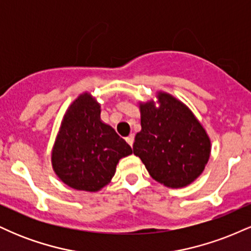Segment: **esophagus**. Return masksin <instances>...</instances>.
Instances as JSON below:
<instances>
[{
	"label": "esophagus",
	"mask_w": 251,
	"mask_h": 251,
	"mask_svg": "<svg viewBox=\"0 0 251 251\" xmlns=\"http://www.w3.org/2000/svg\"><path fill=\"white\" fill-rule=\"evenodd\" d=\"M126 142L128 143V145L131 146H133V142H134V134H129L127 138H126Z\"/></svg>",
	"instance_id": "obj_1"
}]
</instances>
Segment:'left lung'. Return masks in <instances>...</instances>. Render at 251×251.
Masks as SVG:
<instances>
[{
  "label": "left lung",
  "instance_id": "8db88e82",
  "mask_svg": "<svg viewBox=\"0 0 251 251\" xmlns=\"http://www.w3.org/2000/svg\"><path fill=\"white\" fill-rule=\"evenodd\" d=\"M140 102L142 131L135 134L133 153L142 159L150 176L168 188L188 186L208 163L211 142L190 108L165 92Z\"/></svg>",
  "mask_w": 251,
  "mask_h": 251
}]
</instances>
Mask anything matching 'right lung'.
Listing matches in <instances>:
<instances>
[{
  "label": "right lung",
  "instance_id": "add662e5",
  "mask_svg": "<svg viewBox=\"0 0 251 251\" xmlns=\"http://www.w3.org/2000/svg\"><path fill=\"white\" fill-rule=\"evenodd\" d=\"M100 103L82 93L63 116L51 151V165L66 185L97 192L111 181L131 146L100 119Z\"/></svg>",
  "mask_w": 251,
  "mask_h": 251
}]
</instances>
